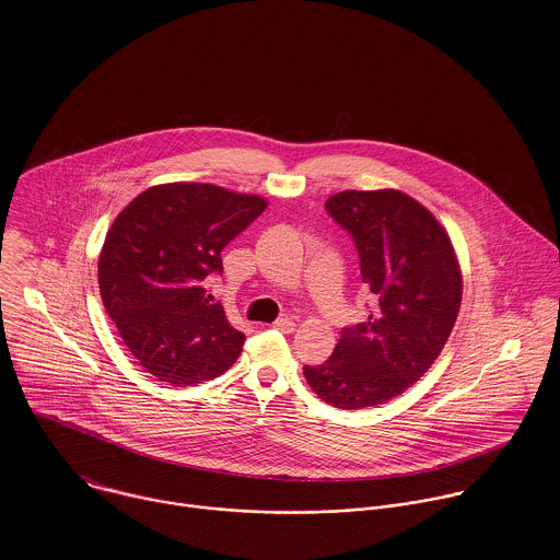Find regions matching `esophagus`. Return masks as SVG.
Listing matches in <instances>:
<instances>
[{
	"label": "esophagus",
	"instance_id": "34e87169",
	"mask_svg": "<svg viewBox=\"0 0 560 560\" xmlns=\"http://www.w3.org/2000/svg\"><path fill=\"white\" fill-rule=\"evenodd\" d=\"M272 327L275 329H279V331H283V334H292L293 329H295V323L292 319H277L272 323Z\"/></svg>",
	"mask_w": 560,
	"mask_h": 560
}]
</instances>
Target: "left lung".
Returning a JSON list of instances; mask_svg holds the SVG:
<instances>
[{
    "label": "left lung",
    "mask_w": 560,
    "mask_h": 560,
    "mask_svg": "<svg viewBox=\"0 0 560 560\" xmlns=\"http://www.w3.org/2000/svg\"><path fill=\"white\" fill-rule=\"evenodd\" d=\"M325 210L352 235L375 311L304 377L325 402L365 409L399 397L436 361L459 313L462 270L441 222L397 188L342 190Z\"/></svg>",
    "instance_id": "8db88e82"
}]
</instances>
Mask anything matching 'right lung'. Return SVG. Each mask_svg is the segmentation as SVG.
<instances>
[{
    "label": "right lung",
    "mask_w": 560,
    "mask_h": 560,
    "mask_svg": "<svg viewBox=\"0 0 560 560\" xmlns=\"http://www.w3.org/2000/svg\"><path fill=\"white\" fill-rule=\"evenodd\" d=\"M258 195L197 183L142 190L113 220L98 258V288L136 363L160 382L195 386L226 372L245 336L206 298L220 252L260 213Z\"/></svg>",
    "instance_id": "right-lung-1"
}]
</instances>
